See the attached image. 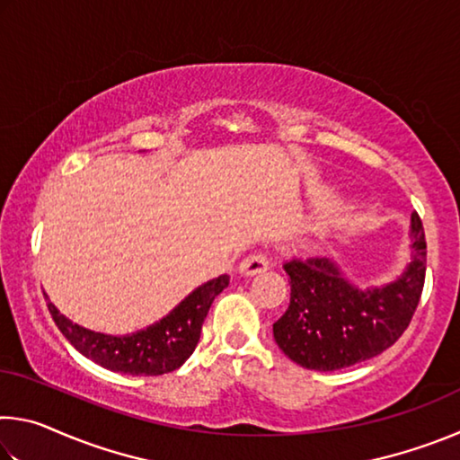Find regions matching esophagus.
Returning <instances> with one entry per match:
<instances>
[{
    "instance_id": "34e87169",
    "label": "esophagus",
    "mask_w": 460,
    "mask_h": 460,
    "mask_svg": "<svg viewBox=\"0 0 460 460\" xmlns=\"http://www.w3.org/2000/svg\"><path fill=\"white\" fill-rule=\"evenodd\" d=\"M270 268V261L263 253H253L239 263L241 276H258Z\"/></svg>"
}]
</instances>
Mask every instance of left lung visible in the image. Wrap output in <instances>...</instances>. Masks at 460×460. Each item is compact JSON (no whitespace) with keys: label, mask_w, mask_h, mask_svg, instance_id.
<instances>
[{"label":"left lung","mask_w":460,"mask_h":460,"mask_svg":"<svg viewBox=\"0 0 460 460\" xmlns=\"http://www.w3.org/2000/svg\"><path fill=\"white\" fill-rule=\"evenodd\" d=\"M408 261L398 276L357 286L332 258L292 260L290 306L274 323V339L288 359L314 371L351 367L384 353L408 329L422 294L426 239L411 213Z\"/></svg>","instance_id":"1"}]
</instances>
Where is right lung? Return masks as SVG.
<instances>
[{
	"label": "right lung",
	"instance_id": "obj_1",
	"mask_svg": "<svg viewBox=\"0 0 460 460\" xmlns=\"http://www.w3.org/2000/svg\"><path fill=\"white\" fill-rule=\"evenodd\" d=\"M229 286V276H219L200 284L166 316L129 334L97 332L73 323L52 305L49 310L66 341L87 359L101 367L126 376H162L181 367L192 355L200 339L213 300Z\"/></svg>",
	"mask_w": 460,
	"mask_h": 460
}]
</instances>
